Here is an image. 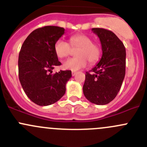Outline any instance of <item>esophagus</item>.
<instances>
[{
  "label": "esophagus",
  "instance_id": "1",
  "mask_svg": "<svg viewBox=\"0 0 147 147\" xmlns=\"http://www.w3.org/2000/svg\"><path fill=\"white\" fill-rule=\"evenodd\" d=\"M76 74H77L76 72H72V76H75V75H76Z\"/></svg>",
  "mask_w": 147,
  "mask_h": 147
}]
</instances>
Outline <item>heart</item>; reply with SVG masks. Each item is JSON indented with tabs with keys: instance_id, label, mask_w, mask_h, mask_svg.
<instances>
[{
	"instance_id": "b5f03b06",
	"label": "heart",
	"mask_w": 147,
	"mask_h": 147,
	"mask_svg": "<svg viewBox=\"0 0 147 147\" xmlns=\"http://www.w3.org/2000/svg\"><path fill=\"white\" fill-rule=\"evenodd\" d=\"M75 52L76 57L67 60L63 63V67L68 70L78 71L87 65L94 64L99 60L101 55V49L95 42H93L90 37L83 34L72 35L69 38V44L63 40L56 41L54 50L58 58L63 59L71 55L72 50Z\"/></svg>"
}]
</instances>
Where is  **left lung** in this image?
<instances>
[{
	"instance_id": "obj_1",
	"label": "left lung",
	"mask_w": 147,
	"mask_h": 147,
	"mask_svg": "<svg viewBox=\"0 0 147 147\" xmlns=\"http://www.w3.org/2000/svg\"><path fill=\"white\" fill-rule=\"evenodd\" d=\"M100 38L102 55L100 62L86 72L83 93L95 105L109 103L117 95L125 76L126 50L113 32L104 28H92Z\"/></svg>"
}]
</instances>
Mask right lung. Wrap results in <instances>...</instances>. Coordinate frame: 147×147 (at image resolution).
Instances as JSON below:
<instances>
[{
	"instance_id": "right-lung-1",
	"label": "right lung",
	"mask_w": 147,
	"mask_h": 147,
	"mask_svg": "<svg viewBox=\"0 0 147 147\" xmlns=\"http://www.w3.org/2000/svg\"><path fill=\"white\" fill-rule=\"evenodd\" d=\"M65 33L58 26H45L32 31L20 49L18 57L19 80L28 98L40 106L58 101L65 94L66 83L72 77L70 70L52 74L61 63L54 45Z\"/></svg>"
}]
</instances>
